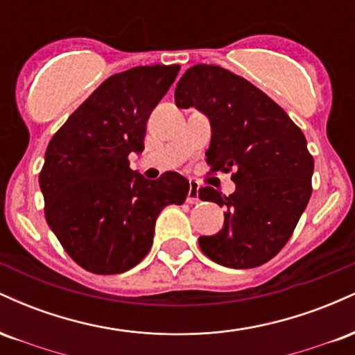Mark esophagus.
Wrapping results in <instances>:
<instances>
[{
    "mask_svg": "<svg viewBox=\"0 0 355 355\" xmlns=\"http://www.w3.org/2000/svg\"><path fill=\"white\" fill-rule=\"evenodd\" d=\"M198 190H200V187H198L195 182H191V183H190L189 195H187V202L191 203V205H193V203L200 202V197H198Z\"/></svg>",
    "mask_w": 355,
    "mask_h": 355,
    "instance_id": "34e87169",
    "label": "esophagus"
}]
</instances>
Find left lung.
<instances>
[{"mask_svg":"<svg viewBox=\"0 0 355 355\" xmlns=\"http://www.w3.org/2000/svg\"><path fill=\"white\" fill-rule=\"evenodd\" d=\"M178 108H197L210 121L207 162L229 172L235 191L200 189L202 200L225 207L218 234L198 239L207 257L223 267L268 262L291 239L312 195L313 158L302 130L274 100L242 76L195 64L175 88Z\"/></svg>","mask_w":355,"mask_h":355,"instance_id":"1","label":"left lung"}]
</instances>
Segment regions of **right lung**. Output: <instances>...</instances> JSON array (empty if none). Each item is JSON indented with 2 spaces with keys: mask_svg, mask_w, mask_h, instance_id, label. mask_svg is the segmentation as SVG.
Returning <instances> with one entry per match:
<instances>
[{
  "mask_svg": "<svg viewBox=\"0 0 355 355\" xmlns=\"http://www.w3.org/2000/svg\"><path fill=\"white\" fill-rule=\"evenodd\" d=\"M178 64L135 67L100 85L64 121L44 153V217L68 255L88 272L121 274L144 260L155 222L182 205L190 183L177 172L157 180L130 168L146 121L177 78Z\"/></svg>",
  "mask_w": 355,
  "mask_h": 355,
  "instance_id": "right-lung-1",
  "label": "right lung"
}]
</instances>
